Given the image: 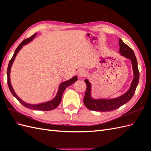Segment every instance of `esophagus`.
Returning <instances> with one entry per match:
<instances>
[{
    "label": "esophagus",
    "instance_id": "1",
    "mask_svg": "<svg viewBox=\"0 0 151 151\" xmlns=\"http://www.w3.org/2000/svg\"><path fill=\"white\" fill-rule=\"evenodd\" d=\"M86 75H87V72H86V70H85L84 69L80 70L79 73H78V76H79L80 78H81V77H85Z\"/></svg>",
    "mask_w": 151,
    "mask_h": 151
}]
</instances>
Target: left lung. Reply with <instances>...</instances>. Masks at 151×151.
<instances>
[{
    "instance_id": "8db88e82",
    "label": "left lung",
    "mask_w": 151,
    "mask_h": 151,
    "mask_svg": "<svg viewBox=\"0 0 151 151\" xmlns=\"http://www.w3.org/2000/svg\"><path fill=\"white\" fill-rule=\"evenodd\" d=\"M119 52L121 55L130 59L132 62L134 72V79L131 83L130 88L125 94L116 98L94 99L91 98V85L88 79L84 80L87 88L84 98V103L85 106L90 110L103 112L115 110L129 101L133 97L139 81V71L138 69L137 60L132 49L123 43L120 38L119 39Z\"/></svg>"
}]
</instances>
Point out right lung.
<instances>
[{"label":"right lung","instance_id":"obj_1","mask_svg":"<svg viewBox=\"0 0 151 151\" xmlns=\"http://www.w3.org/2000/svg\"><path fill=\"white\" fill-rule=\"evenodd\" d=\"M36 34H37V33H35L33 35H32L30 38L25 39L24 40L22 41V42L19 44V46L17 47L16 50H15L14 53L12 58L11 59L9 63L8 67H7V84H8L9 88V90L11 92V93L12 94V95L18 100V101H19L20 103H21L22 105H23L24 106L28 108H29V109H35V110H42V111L52 110V109L56 108L58 106L59 104L60 103L61 100H62V94H63V92H64L65 89L67 88L68 86H69L72 84L74 83L77 80V76L73 77L72 79L68 80L67 81L63 82L62 83H61L60 84V86H59L58 90V92H57L56 96L53 99H52L51 101L45 102V103H43L37 104H28V103H26L24 102L23 101H22V100H21L19 97L17 96V95L15 93L12 87V85H11V81H10V72H11V66L12 65V63L14 62V59H15V58L17 55V54L18 53V52H19V50L22 48V47L24 46V45L28 44V43L31 42V41L35 38Z\"/></svg>","mask_w":151,"mask_h":151}]
</instances>
